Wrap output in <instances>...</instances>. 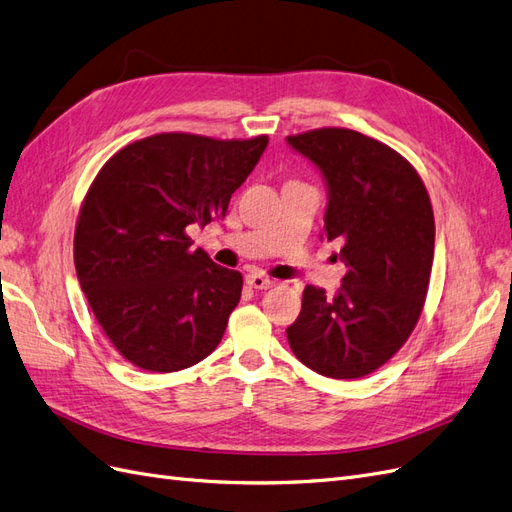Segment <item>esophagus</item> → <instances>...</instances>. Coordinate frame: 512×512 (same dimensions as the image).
I'll return each mask as SVG.
<instances>
[{
  "instance_id": "obj_1",
  "label": "esophagus",
  "mask_w": 512,
  "mask_h": 512,
  "mask_svg": "<svg viewBox=\"0 0 512 512\" xmlns=\"http://www.w3.org/2000/svg\"><path fill=\"white\" fill-rule=\"evenodd\" d=\"M246 283H249V287H253V289H270L276 285V280L253 272V274H246Z\"/></svg>"
}]
</instances>
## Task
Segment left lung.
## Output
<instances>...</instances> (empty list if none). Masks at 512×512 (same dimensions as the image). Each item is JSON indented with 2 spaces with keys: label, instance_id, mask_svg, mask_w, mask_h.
I'll list each match as a JSON object with an SVG mask.
<instances>
[{
  "label": "left lung",
  "instance_id": "obj_1",
  "mask_svg": "<svg viewBox=\"0 0 512 512\" xmlns=\"http://www.w3.org/2000/svg\"><path fill=\"white\" fill-rule=\"evenodd\" d=\"M287 144L325 183L323 236L349 268L336 295L308 285L287 327L293 355L329 378L381 368L417 325L434 261V212L410 163L353 129L325 127Z\"/></svg>",
  "mask_w": 512,
  "mask_h": 512
}]
</instances>
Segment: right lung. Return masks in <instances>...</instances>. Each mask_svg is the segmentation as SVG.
<instances>
[{
	"label": "right lung",
	"mask_w": 512,
	"mask_h": 512,
	"mask_svg": "<svg viewBox=\"0 0 512 512\" xmlns=\"http://www.w3.org/2000/svg\"><path fill=\"white\" fill-rule=\"evenodd\" d=\"M266 146L268 136L159 134L121 148L95 176L74 234L76 274L134 366L176 372L217 349L242 274L193 251L185 229L225 217Z\"/></svg>",
	"instance_id": "1"
}]
</instances>
